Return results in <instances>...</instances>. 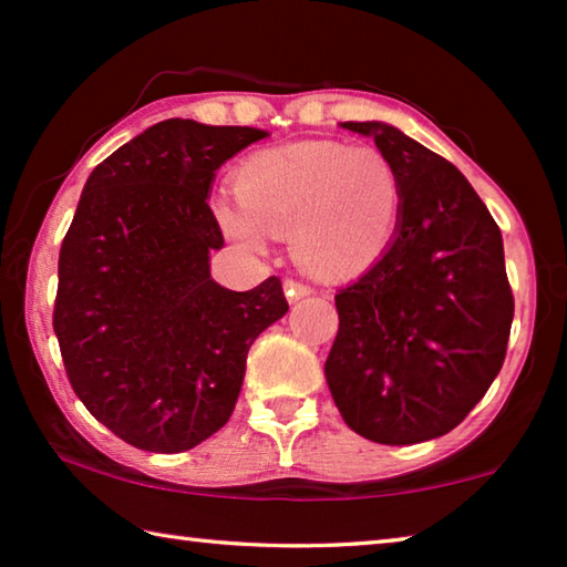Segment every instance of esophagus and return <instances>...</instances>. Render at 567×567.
<instances>
[{"label":"esophagus","instance_id":"obj_1","mask_svg":"<svg viewBox=\"0 0 567 567\" xmlns=\"http://www.w3.org/2000/svg\"><path fill=\"white\" fill-rule=\"evenodd\" d=\"M285 295L290 302H297V300H302V297L312 295V287L300 282V280H285Z\"/></svg>","mask_w":567,"mask_h":567}]
</instances>
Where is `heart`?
Returning <instances> with one entry per match:
<instances>
[{
	"instance_id": "heart-1",
	"label": "heart",
	"mask_w": 567,
	"mask_h": 567,
	"mask_svg": "<svg viewBox=\"0 0 567 567\" xmlns=\"http://www.w3.org/2000/svg\"><path fill=\"white\" fill-rule=\"evenodd\" d=\"M235 199H213L223 233L247 252H265L267 236L290 235L305 270L350 277L378 260L395 235L402 185L375 147L295 142L249 155L235 169Z\"/></svg>"
}]
</instances>
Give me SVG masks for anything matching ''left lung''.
Here are the masks:
<instances>
[{"mask_svg": "<svg viewBox=\"0 0 567 567\" xmlns=\"http://www.w3.org/2000/svg\"><path fill=\"white\" fill-rule=\"evenodd\" d=\"M402 209L385 255L334 295L340 328L324 378L342 420L382 445L450 433L503 368L513 324L503 235L455 165L382 122Z\"/></svg>", "mask_w": 567, "mask_h": 567, "instance_id": "1", "label": "left lung"}]
</instances>
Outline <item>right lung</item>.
<instances>
[{"instance_id":"1","label":"right lung","mask_w":567,"mask_h":567,"mask_svg":"<svg viewBox=\"0 0 567 567\" xmlns=\"http://www.w3.org/2000/svg\"><path fill=\"white\" fill-rule=\"evenodd\" d=\"M267 132L152 124L92 169L60 249L54 334L94 417L150 453H185L233 415L249 344L290 310L280 277L233 292L209 277L225 245L215 172Z\"/></svg>"}]
</instances>
